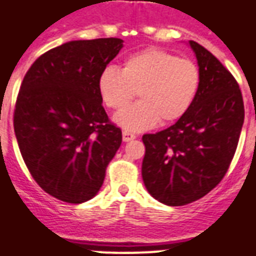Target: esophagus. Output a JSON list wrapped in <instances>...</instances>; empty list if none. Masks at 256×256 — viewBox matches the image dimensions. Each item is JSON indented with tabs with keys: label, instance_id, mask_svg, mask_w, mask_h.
<instances>
[{
	"label": "esophagus",
	"instance_id": "34e87169",
	"mask_svg": "<svg viewBox=\"0 0 256 256\" xmlns=\"http://www.w3.org/2000/svg\"><path fill=\"white\" fill-rule=\"evenodd\" d=\"M122 138H124V142H128V140H136V136L134 132H128V130H124V132H122Z\"/></svg>",
	"mask_w": 256,
	"mask_h": 256
}]
</instances>
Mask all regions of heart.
Here are the masks:
<instances>
[{
  "label": "heart",
  "mask_w": 256,
  "mask_h": 256,
  "mask_svg": "<svg viewBox=\"0 0 256 256\" xmlns=\"http://www.w3.org/2000/svg\"><path fill=\"white\" fill-rule=\"evenodd\" d=\"M200 72L186 58L148 48L128 56L122 70L104 68L98 78V90L108 108L120 110L136 96L140 100L120 110L116 120L128 130H144L182 118L198 94Z\"/></svg>",
  "instance_id": "b5f03b06"
}]
</instances>
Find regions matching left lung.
Here are the masks:
<instances>
[{
	"mask_svg": "<svg viewBox=\"0 0 256 256\" xmlns=\"http://www.w3.org/2000/svg\"><path fill=\"white\" fill-rule=\"evenodd\" d=\"M200 86L188 112L172 126L144 134L142 178L168 206H184L219 184L239 142L244 120L242 92L234 76L202 45L190 41Z\"/></svg>",
	"mask_w": 256,
	"mask_h": 256,
	"instance_id": "8db88e82",
	"label": "left lung"
}]
</instances>
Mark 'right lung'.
<instances>
[{
    "mask_svg": "<svg viewBox=\"0 0 256 256\" xmlns=\"http://www.w3.org/2000/svg\"><path fill=\"white\" fill-rule=\"evenodd\" d=\"M122 46L120 38L66 42L24 77L13 116L18 148L38 186L62 202L92 199L122 144L98 90L100 72Z\"/></svg>",
    "mask_w": 256,
    "mask_h": 256,
    "instance_id": "obj_1",
    "label": "right lung"
}]
</instances>
